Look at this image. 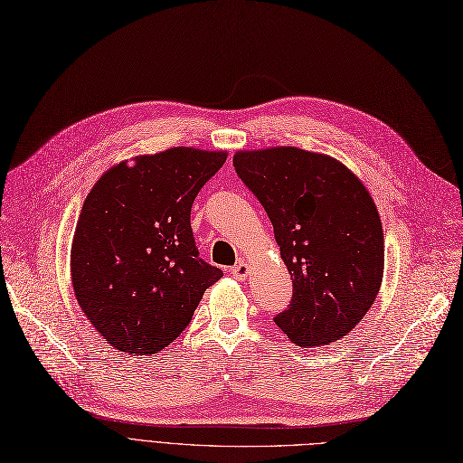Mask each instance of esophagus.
<instances>
[{
	"label": "esophagus",
	"mask_w": 463,
	"mask_h": 463,
	"mask_svg": "<svg viewBox=\"0 0 463 463\" xmlns=\"http://www.w3.org/2000/svg\"><path fill=\"white\" fill-rule=\"evenodd\" d=\"M231 275H232L236 280H246L248 275H250V265H248L246 261L236 263V265L231 269Z\"/></svg>",
	"instance_id": "1"
}]
</instances>
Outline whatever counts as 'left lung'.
<instances>
[{
  "label": "left lung",
  "mask_w": 463,
  "mask_h": 463,
  "mask_svg": "<svg viewBox=\"0 0 463 463\" xmlns=\"http://www.w3.org/2000/svg\"><path fill=\"white\" fill-rule=\"evenodd\" d=\"M232 164L265 208L294 282L277 326L305 349L347 335L375 301L385 263L382 219L363 181L298 146L238 150Z\"/></svg>",
  "instance_id": "left-lung-1"
}]
</instances>
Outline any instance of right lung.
Listing matches in <instances>:
<instances>
[{"mask_svg":"<svg viewBox=\"0 0 463 463\" xmlns=\"http://www.w3.org/2000/svg\"><path fill=\"white\" fill-rule=\"evenodd\" d=\"M227 150L174 146L99 177L78 219L71 279L80 309L126 354H156L222 272L198 258L191 208Z\"/></svg>","mask_w":463,"mask_h":463,"instance_id":"right-lung-1","label":"right lung"}]
</instances>
